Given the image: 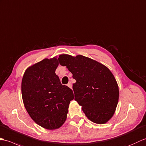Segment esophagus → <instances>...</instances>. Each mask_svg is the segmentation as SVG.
Wrapping results in <instances>:
<instances>
[{"label": "esophagus", "mask_w": 146, "mask_h": 146, "mask_svg": "<svg viewBox=\"0 0 146 146\" xmlns=\"http://www.w3.org/2000/svg\"><path fill=\"white\" fill-rule=\"evenodd\" d=\"M67 86L69 87H70V89H72V83L71 82H69V83H68V84H67Z\"/></svg>", "instance_id": "obj_1"}]
</instances>
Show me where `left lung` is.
Listing matches in <instances>:
<instances>
[{"instance_id":"left-lung-1","label":"left lung","mask_w":146,"mask_h":146,"mask_svg":"<svg viewBox=\"0 0 146 146\" xmlns=\"http://www.w3.org/2000/svg\"><path fill=\"white\" fill-rule=\"evenodd\" d=\"M59 64L66 66L76 82L73 84L74 99L82 106L89 120L105 124L114 115L119 100V87L108 67L85 56L62 54Z\"/></svg>"}]
</instances>
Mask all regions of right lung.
I'll return each instance as SVG.
<instances>
[{"mask_svg": "<svg viewBox=\"0 0 146 146\" xmlns=\"http://www.w3.org/2000/svg\"><path fill=\"white\" fill-rule=\"evenodd\" d=\"M56 57L45 59L29 67L22 80V96L25 109L35 123L47 129L59 128L67 118L72 90L60 83L55 72Z\"/></svg>", "mask_w": 146, "mask_h": 146, "instance_id": "right-lung-1", "label": "right lung"}]
</instances>
